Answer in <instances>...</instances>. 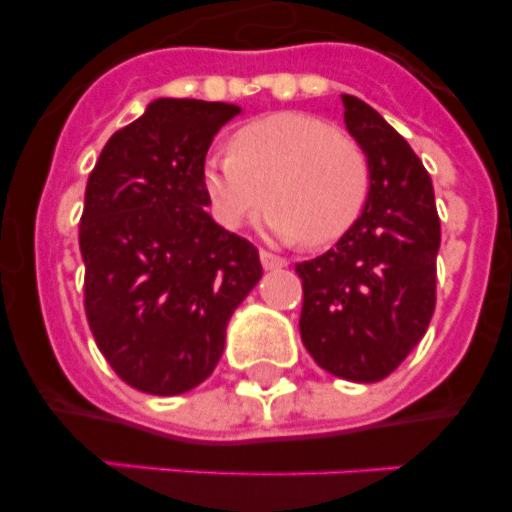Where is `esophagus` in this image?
Here are the masks:
<instances>
[{
    "label": "esophagus",
    "instance_id": "obj_1",
    "mask_svg": "<svg viewBox=\"0 0 512 512\" xmlns=\"http://www.w3.org/2000/svg\"><path fill=\"white\" fill-rule=\"evenodd\" d=\"M259 259L264 269H282V266H287V259H282V256L271 251H259Z\"/></svg>",
    "mask_w": 512,
    "mask_h": 512
}]
</instances>
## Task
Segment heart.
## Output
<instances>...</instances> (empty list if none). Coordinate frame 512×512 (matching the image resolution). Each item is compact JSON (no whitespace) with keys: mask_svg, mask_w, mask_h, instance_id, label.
<instances>
[{"mask_svg":"<svg viewBox=\"0 0 512 512\" xmlns=\"http://www.w3.org/2000/svg\"><path fill=\"white\" fill-rule=\"evenodd\" d=\"M372 187L359 143L333 122L274 112L235 130L230 148L205 161V189L225 228H241L266 202V228L279 241L325 248L354 228Z\"/></svg>","mask_w":512,"mask_h":512,"instance_id":"1","label":"heart"}]
</instances>
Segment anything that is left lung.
Instances as JSON below:
<instances>
[{"label": "left lung", "mask_w": 512, "mask_h": 512, "mask_svg": "<svg viewBox=\"0 0 512 512\" xmlns=\"http://www.w3.org/2000/svg\"><path fill=\"white\" fill-rule=\"evenodd\" d=\"M341 99L372 187L354 228L295 266L305 295L300 336L325 372L369 384L390 377L428 330L441 220L431 176L408 140L359 97Z\"/></svg>", "instance_id": "obj_1"}]
</instances>
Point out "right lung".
I'll return each mask as SVG.
<instances>
[{"instance_id":"add662e5","label":"right lung","mask_w":512,"mask_h":512,"mask_svg":"<svg viewBox=\"0 0 512 512\" xmlns=\"http://www.w3.org/2000/svg\"><path fill=\"white\" fill-rule=\"evenodd\" d=\"M238 104L153 99L97 158L79 225L84 310L117 377L148 395L205 382L259 251L205 212V156Z\"/></svg>"}]
</instances>
